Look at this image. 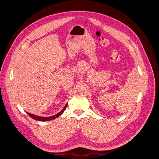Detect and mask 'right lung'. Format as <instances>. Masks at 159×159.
Returning a JSON list of instances; mask_svg holds the SVG:
<instances>
[{"label": "right lung", "instance_id": "obj_1", "mask_svg": "<svg viewBox=\"0 0 159 159\" xmlns=\"http://www.w3.org/2000/svg\"><path fill=\"white\" fill-rule=\"evenodd\" d=\"M67 106H68V103L66 104L64 107L63 108V109L61 111H60L58 113H57V114H56L54 115H52V116H50V117H40V116H38V115H33V114L30 113H28V112H26V113L33 119L38 120V121H50V120H52V119H56L57 117H58L59 116H60V115L64 113V111H65V109H66Z\"/></svg>", "mask_w": 159, "mask_h": 159}]
</instances>
